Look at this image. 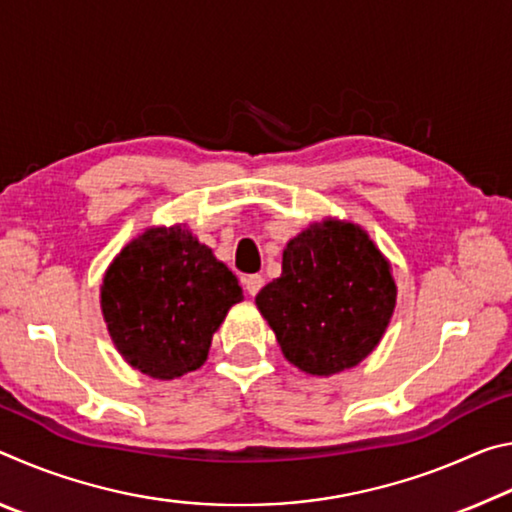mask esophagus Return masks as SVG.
I'll list each match as a JSON object with an SVG mask.
<instances>
[{"label": "esophagus", "mask_w": 512, "mask_h": 512, "mask_svg": "<svg viewBox=\"0 0 512 512\" xmlns=\"http://www.w3.org/2000/svg\"><path fill=\"white\" fill-rule=\"evenodd\" d=\"M244 284H246L248 296H257V293L262 291V287H264V277L262 275H248Z\"/></svg>", "instance_id": "esophagus-1"}]
</instances>
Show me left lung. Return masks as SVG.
Returning <instances> with one entry per match:
<instances>
[{
    "mask_svg": "<svg viewBox=\"0 0 512 512\" xmlns=\"http://www.w3.org/2000/svg\"><path fill=\"white\" fill-rule=\"evenodd\" d=\"M397 287L391 264L354 223L325 219L293 237L282 275L257 293L282 354L307 375L357 366L391 323Z\"/></svg>",
    "mask_w": 512,
    "mask_h": 512,
    "instance_id": "left-lung-1",
    "label": "left lung"
}]
</instances>
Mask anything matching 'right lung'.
<instances>
[{
  "label": "right lung",
  "mask_w": 512,
  "mask_h": 512,
  "mask_svg": "<svg viewBox=\"0 0 512 512\" xmlns=\"http://www.w3.org/2000/svg\"><path fill=\"white\" fill-rule=\"evenodd\" d=\"M241 298L237 277L185 225L142 232L112 259L101 284L112 343L153 379L201 368L214 332Z\"/></svg>",
  "instance_id": "1"
}]
</instances>
